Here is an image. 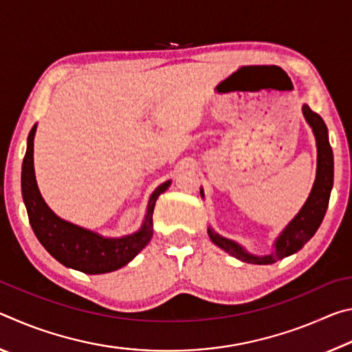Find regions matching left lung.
<instances>
[{
	"label": "left lung",
	"mask_w": 352,
	"mask_h": 352,
	"mask_svg": "<svg viewBox=\"0 0 352 352\" xmlns=\"http://www.w3.org/2000/svg\"><path fill=\"white\" fill-rule=\"evenodd\" d=\"M302 115L309 126L312 127L315 141H317V177H315V183L305 206L276 239L275 252L265 256H254L243 250L239 243L217 234L212 228H208V234L217 247L243 262L265 265L287 258L305 247V243L311 241V237L317 233L318 226L323 222L333 184V155L329 138H327V127L321 116L312 111L307 105H302ZM200 194L204 197V189H200Z\"/></svg>",
	"instance_id": "left-lung-1"
}]
</instances>
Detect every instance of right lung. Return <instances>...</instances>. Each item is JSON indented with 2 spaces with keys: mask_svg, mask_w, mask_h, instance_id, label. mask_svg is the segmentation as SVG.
<instances>
[{
  "mask_svg": "<svg viewBox=\"0 0 352 352\" xmlns=\"http://www.w3.org/2000/svg\"><path fill=\"white\" fill-rule=\"evenodd\" d=\"M35 130H37V124L31 129L28 136V148L21 166V192L29 222L41 245L65 267L88 273V275L115 272L129 264L151 241L153 234L152 214L155 201L160 194L169 188L170 182L160 184L153 190L148 199L144 222L136 233L124 237H104L94 231L60 219L45 204L34 172Z\"/></svg>",
  "mask_w": 352,
  "mask_h": 352,
  "instance_id": "right-lung-1",
  "label": "right lung"
}]
</instances>
